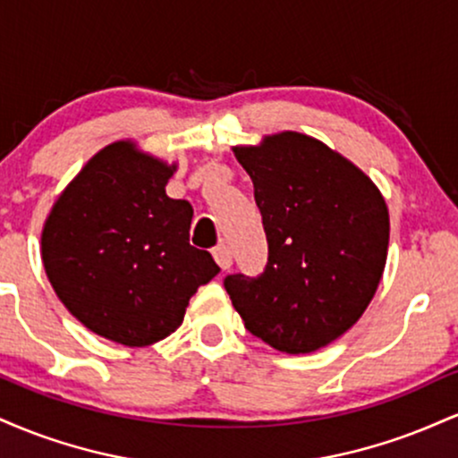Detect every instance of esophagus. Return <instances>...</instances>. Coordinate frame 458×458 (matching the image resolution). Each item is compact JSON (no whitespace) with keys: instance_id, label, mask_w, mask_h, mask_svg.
Here are the masks:
<instances>
[{"instance_id":"esophagus-1","label":"esophagus","mask_w":458,"mask_h":458,"mask_svg":"<svg viewBox=\"0 0 458 458\" xmlns=\"http://www.w3.org/2000/svg\"><path fill=\"white\" fill-rule=\"evenodd\" d=\"M213 259H215V262H217L219 267H222V269L225 271V269H230V267H233V250H230L228 245H217L213 250Z\"/></svg>"}]
</instances>
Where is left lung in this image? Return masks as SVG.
I'll return each instance as SVG.
<instances>
[{"label": "left lung", "instance_id": "1", "mask_svg": "<svg viewBox=\"0 0 458 458\" xmlns=\"http://www.w3.org/2000/svg\"><path fill=\"white\" fill-rule=\"evenodd\" d=\"M254 182L269 243L259 277H225L233 306L262 343L288 355L323 349L360 320L383 277L390 213L355 163L297 131L234 146Z\"/></svg>", "mask_w": 458, "mask_h": 458}]
</instances>
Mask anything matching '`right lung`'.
<instances>
[{
  "mask_svg": "<svg viewBox=\"0 0 458 458\" xmlns=\"http://www.w3.org/2000/svg\"><path fill=\"white\" fill-rule=\"evenodd\" d=\"M176 167L133 140L112 141L45 219L40 256L57 299L112 343L148 346L174 334L193 293L219 273L189 245L191 204L165 193Z\"/></svg>",
  "mask_w": 458,
  "mask_h": 458,
  "instance_id": "obj_1",
  "label": "right lung"
}]
</instances>
